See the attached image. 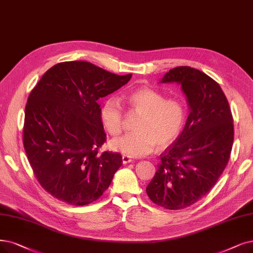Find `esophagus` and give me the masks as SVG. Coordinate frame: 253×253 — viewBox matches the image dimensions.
Wrapping results in <instances>:
<instances>
[{"mask_svg": "<svg viewBox=\"0 0 253 253\" xmlns=\"http://www.w3.org/2000/svg\"><path fill=\"white\" fill-rule=\"evenodd\" d=\"M133 160L130 159V157H128V156H126V155H124L123 156V163L124 164H127V163H130V162H132Z\"/></svg>", "mask_w": 253, "mask_h": 253, "instance_id": "1", "label": "esophagus"}]
</instances>
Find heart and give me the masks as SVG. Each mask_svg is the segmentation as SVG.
<instances>
[{
	"label": "heart",
	"mask_w": 253,
	"mask_h": 253,
	"mask_svg": "<svg viewBox=\"0 0 253 253\" xmlns=\"http://www.w3.org/2000/svg\"><path fill=\"white\" fill-rule=\"evenodd\" d=\"M134 112L141 113L135 128L113 139L111 147L129 157H143L154 148H164L179 136L186 124V106L178 98H165L153 88H138L126 95ZM100 120L108 132L116 136L125 127V113L114 97L108 98L100 109Z\"/></svg>",
	"instance_id": "heart-1"
}]
</instances>
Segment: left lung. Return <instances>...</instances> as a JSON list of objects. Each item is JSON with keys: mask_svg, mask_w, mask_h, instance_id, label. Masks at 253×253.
Wrapping results in <instances>:
<instances>
[{"mask_svg": "<svg viewBox=\"0 0 253 253\" xmlns=\"http://www.w3.org/2000/svg\"><path fill=\"white\" fill-rule=\"evenodd\" d=\"M161 82L180 85L190 113L183 132L161 154L146 193L160 207L180 210L208 194L224 171L234 142V120L219 84L200 70L178 66Z\"/></svg>", "mask_w": 253, "mask_h": 253, "instance_id": "obj_1", "label": "left lung"}]
</instances>
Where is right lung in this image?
<instances>
[{
  "label": "right lung",
  "instance_id": "add662e5",
  "mask_svg": "<svg viewBox=\"0 0 253 253\" xmlns=\"http://www.w3.org/2000/svg\"><path fill=\"white\" fill-rule=\"evenodd\" d=\"M118 76L86 61L50 67L28 97L23 141L42 187L73 206L93 203L109 188L123 157L99 148L106 134L97 99L126 85Z\"/></svg>",
  "mask_w": 253,
  "mask_h": 253
}]
</instances>
